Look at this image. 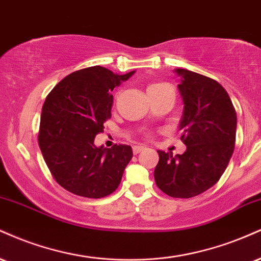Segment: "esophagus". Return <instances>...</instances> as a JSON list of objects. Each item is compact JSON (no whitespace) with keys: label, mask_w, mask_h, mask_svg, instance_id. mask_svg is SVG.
Segmentation results:
<instances>
[{"label":"esophagus","mask_w":261,"mask_h":261,"mask_svg":"<svg viewBox=\"0 0 261 261\" xmlns=\"http://www.w3.org/2000/svg\"><path fill=\"white\" fill-rule=\"evenodd\" d=\"M144 149H146V147L141 146V144H140V146H134V147H133L134 154H139L140 152H142V150H144Z\"/></svg>","instance_id":"esophagus-1"}]
</instances>
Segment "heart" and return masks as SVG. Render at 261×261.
<instances>
[{
    "instance_id": "obj_1",
    "label": "heart",
    "mask_w": 261,
    "mask_h": 261,
    "mask_svg": "<svg viewBox=\"0 0 261 261\" xmlns=\"http://www.w3.org/2000/svg\"><path fill=\"white\" fill-rule=\"evenodd\" d=\"M169 86H170V85L166 84V83H161V81H159V83H153L148 86V89H147V92H148V91H153V90L164 89V87H169Z\"/></svg>"
}]
</instances>
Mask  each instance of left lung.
Returning <instances> with one entry per match:
<instances>
[{"label": "left lung", "mask_w": 261, "mask_h": 261, "mask_svg": "<svg viewBox=\"0 0 261 261\" xmlns=\"http://www.w3.org/2000/svg\"><path fill=\"white\" fill-rule=\"evenodd\" d=\"M184 115L182 154L158 150L154 180L159 190L174 198H191L220 180L236 142L237 115L230 96L218 81L187 69H176Z\"/></svg>", "instance_id": "8db88e82"}]
</instances>
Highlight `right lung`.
Returning <instances> with one entry per match:
<instances>
[{"label": "right lung", "instance_id": "1", "mask_svg": "<svg viewBox=\"0 0 261 261\" xmlns=\"http://www.w3.org/2000/svg\"><path fill=\"white\" fill-rule=\"evenodd\" d=\"M135 71L114 74L95 65L69 74L46 97L41 113L39 146L58 185L86 198H102L120 185L133 158L127 144L95 146L112 117V91Z\"/></svg>", "mask_w": 261, "mask_h": 261}]
</instances>
